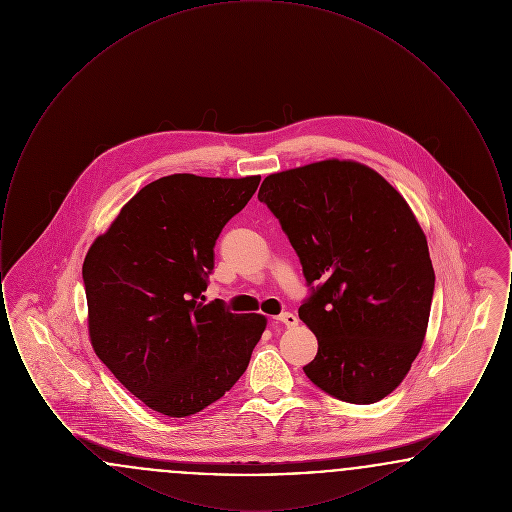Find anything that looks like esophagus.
Listing matches in <instances>:
<instances>
[{"instance_id":"obj_1","label":"esophagus","mask_w":512,"mask_h":512,"mask_svg":"<svg viewBox=\"0 0 512 512\" xmlns=\"http://www.w3.org/2000/svg\"><path fill=\"white\" fill-rule=\"evenodd\" d=\"M276 320H278V322H282V324H284V326H288V328H292V326H295V324L299 322V318L295 317L293 313H282V315H278V317H276Z\"/></svg>"}]
</instances>
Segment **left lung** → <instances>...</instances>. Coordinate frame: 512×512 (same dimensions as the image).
Wrapping results in <instances>:
<instances>
[{
	"instance_id": "left-lung-1",
	"label": "left lung",
	"mask_w": 512,
	"mask_h": 512,
	"mask_svg": "<svg viewBox=\"0 0 512 512\" xmlns=\"http://www.w3.org/2000/svg\"><path fill=\"white\" fill-rule=\"evenodd\" d=\"M259 199L317 290L299 318L317 336L305 374L347 403L384 399L426 338L434 267L409 203L363 163L326 159L268 174Z\"/></svg>"
}]
</instances>
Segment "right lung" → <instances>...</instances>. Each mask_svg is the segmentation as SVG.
Here are the masks:
<instances>
[{"label":"right lung","mask_w":512,"mask_h":512,"mask_svg":"<svg viewBox=\"0 0 512 512\" xmlns=\"http://www.w3.org/2000/svg\"><path fill=\"white\" fill-rule=\"evenodd\" d=\"M261 176L171 174L144 186L90 245L82 276L90 341L103 365L146 407L199 413L249 365L267 318L205 303L224 224Z\"/></svg>","instance_id":"add662e5"}]
</instances>
